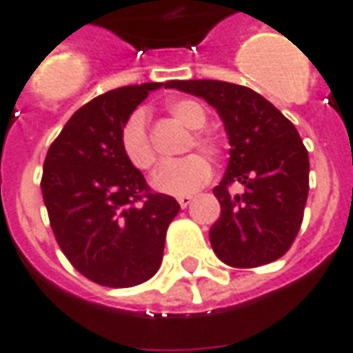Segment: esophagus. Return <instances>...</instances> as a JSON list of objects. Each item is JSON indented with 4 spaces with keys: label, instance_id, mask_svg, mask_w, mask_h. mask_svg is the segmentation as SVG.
I'll list each match as a JSON object with an SVG mask.
<instances>
[{
    "label": "esophagus",
    "instance_id": "esophagus-1",
    "mask_svg": "<svg viewBox=\"0 0 353 353\" xmlns=\"http://www.w3.org/2000/svg\"><path fill=\"white\" fill-rule=\"evenodd\" d=\"M177 202H179V206H181V208H187V206L193 202V196H189V194H187V196H179Z\"/></svg>",
    "mask_w": 353,
    "mask_h": 353
}]
</instances>
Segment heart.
<instances>
[{"instance_id":"1","label":"heart","mask_w":353,"mask_h":353,"mask_svg":"<svg viewBox=\"0 0 353 353\" xmlns=\"http://www.w3.org/2000/svg\"><path fill=\"white\" fill-rule=\"evenodd\" d=\"M172 117L176 118L179 124H183L189 130H201L206 124V110L201 103L193 99H177L168 105ZM120 147L128 159V162L137 170H151L157 162V152L152 149L149 128H147V110L137 108L134 110L120 130ZM191 149L199 147L208 157H218L221 152L219 145L214 137L196 132L193 135V141L189 145ZM212 176V166L204 154H189L179 162H168L162 164L157 174L152 176V187L164 194H176V196H187L193 194L196 189H201Z\"/></svg>"}]
</instances>
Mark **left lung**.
I'll return each mask as SVG.
<instances>
[{
  "mask_svg": "<svg viewBox=\"0 0 353 353\" xmlns=\"http://www.w3.org/2000/svg\"><path fill=\"white\" fill-rule=\"evenodd\" d=\"M218 110L229 135V164L214 187L221 214L210 228L214 252L231 268L279 260L294 243L310 191V159L294 124L250 88L219 80L170 82ZM241 183L245 191L231 195Z\"/></svg>",
  "mask_w": 353,
  "mask_h": 353,
  "instance_id": "1",
  "label": "left lung"
}]
</instances>
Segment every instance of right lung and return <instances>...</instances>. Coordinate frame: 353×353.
Wrapping results in <instances>:
<instances>
[{
	"instance_id": "add662e5",
	"label": "right lung",
	"mask_w": 353,
	"mask_h": 353,
	"mask_svg": "<svg viewBox=\"0 0 353 353\" xmlns=\"http://www.w3.org/2000/svg\"><path fill=\"white\" fill-rule=\"evenodd\" d=\"M166 83L107 91L78 108L51 143L41 194L57 243L97 285H141L159 271L166 231L179 212L154 193L120 147V130L145 97Z\"/></svg>"
}]
</instances>
